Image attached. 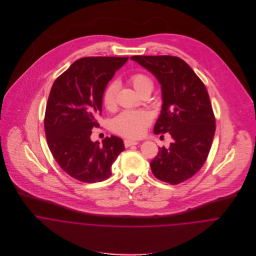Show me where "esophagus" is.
Returning a JSON list of instances; mask_svg holds the SVG:
<instances>
[{"label":"esophagus","mask_w":256,"mask_h":256,"mask_svg":"<svg viewBox=\"0 0 256 256\" xmlns=\"http://www.w3.org/2000/svg\"><path fill=\"white\" fill-rule=\"evenodd\" d=\"M138 144H139V142H137V141H131V140H125L124 141V146L126 148L134 146V145H138Z\"/></svg>","instance_id":"34e87169"}]
</instances>
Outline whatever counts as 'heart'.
Segmentation results:
<instances>
[{
  "instance_id": "1",
  "label": "heart",
  "mask_w": 256,
  "mask_h": 256,
  "mask_svg": "<svg viewBox=\"0 0 256 256\" xmlns=\"http://www.w3.org/2000/svg\"><path fill=\"white\" fill-rule=\"evenodd\" d=\"M130 82L136 92L141 96L145 92H152L154 84L152 80L144 74H135L131 76ZM118 92V84L112 82L106 88L102 94V102L108 110H112L116 104V94ZM152 116L145 110L138 111H123L113 119L112 127L114 131L124 137L139 138L141 137L146 127L150 123Z\"/></svg>"
}]
</instances>
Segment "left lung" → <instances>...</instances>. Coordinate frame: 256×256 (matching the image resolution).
Returning <instances> with one entry per match:
<instances>
[{
  "instance_id": "1",
  "label": "left lung",
  "mask_w": 256,
  "mask_h": 256,
  "mask_svg": "<svg viewBox=\"0 0 256 256\" xmlns=\"http://www.w3.org/2000/svg\"><path fill=\"white\" fill-rule=\"evenodd\" d=\"M160 84L162 106L154 134L170 133L174 142L160 148L150 162L154 176L178 184L204 164L215 134V117L208 92L194 71L178 57L132 56Z\"/></svg>"
}]
</instances>
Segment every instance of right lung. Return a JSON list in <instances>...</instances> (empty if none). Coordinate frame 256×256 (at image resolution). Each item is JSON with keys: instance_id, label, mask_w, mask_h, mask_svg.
<instances>
[{"instance_id": "obj_1", "label": "right lung", "mask_w": 256, "mask_h": 256, "mask_svg": "<svg viewBox=\"0 0 256 256\" xmlns=\"http://www.w3.org/2000/svg\"><path fill=\"white\" fill-rule=\"evenodd\" d=\"M128 57H86L74 62L56 78L48 98L44 129L55 160L82 182L106 180L111 166L125 150L123 140L106 137L102 145L90 140L102 114V94Z\"/></svg>"}]
</instances>
